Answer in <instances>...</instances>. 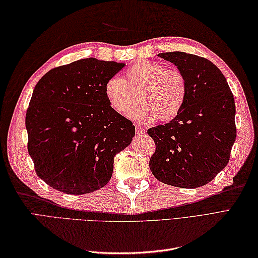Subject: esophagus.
<instances>
[{
    "mask_svg": "<svg viewBox=\"0 0 258 258\" xmlns=\"http://www.w3.org/2000/svg\"><path fill=\"white\" fill-rule=\"evenodd\" d=\"M135 130H136V133H138V134H145V128L143 127V126L136 124Z\"/></svg>",
    "mask_w": 258,
    "mask_h": 258,
    "instance_id": "esophagus-1",
    "label": "esophagus"
}]
</instances>
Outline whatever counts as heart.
Wrapping results in <instances>:
<instances>
[{
	"mask_svg": "<svg viewBox=\"0 0 258 258\" xmlns=\"http://www.w3.org/2000/svg\"><path fill=\"white\" fill-rule=\"evenodd\" d=\"M139 93L141 103L130 116L142 122L172 120L179 114L187 95V82L177 69H166L156 62H140L131 67L125 78L111 76L104 84V94L109 106L126 115Z\"/></svg>",
	"mask_w": 258,
	"mask_h": 258,
	"instance_id": "obj_1",
	"label": "heart"
}]
</instances>
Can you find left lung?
Masks as SVG:
<instances>
[{
	"label": "left lung",
	"mask_w": 258,
	"mask_h": 258,
	"mask_svg": "<svg viewBox=\"0 0 258 258\" xmlns=\"http://www.w3.org/2000/svg\"><path fill=\"white\" fill-rule=\"evenodd\" d=\"M158 56L185 75L187 95L176 117L147 131L156 145L150 168L164 184L200 187L229 161L236 140L234 96L221 70L207 58L185 52Z\"/></svg>",
	"instance_id": "1"
}]
</instances>
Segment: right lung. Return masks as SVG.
<instances>
[{
	"label": "right lung",
	"mask_w": 258,
	"mask_h": 258,
	"mask_svg": "<svg viewBox=\"0 0 258 258\" xmlns=\"http://www.w3.org/2000/svg\"><path fill=\"white\" fill-rule=\"evenodd\" d=\"M124 65L83 58L37 82L25 116L27 151L51 187L81 195L111 179L115 155L135 135L133 123L113 111L104 94L107 79Z\"/></svg>",
	"instance_id": "obj_1"
}]
</instances>
